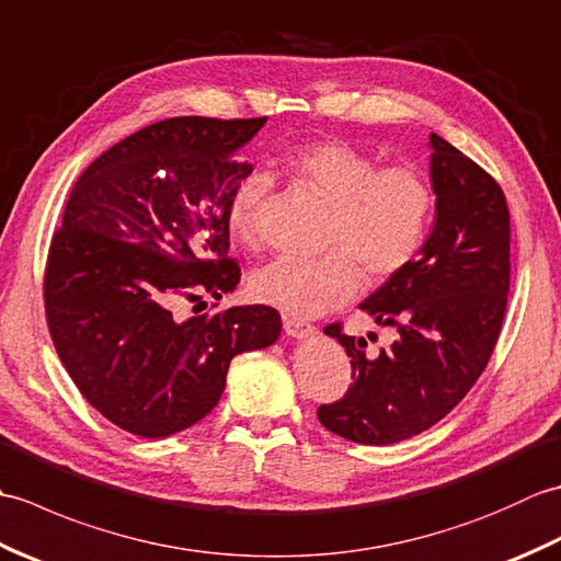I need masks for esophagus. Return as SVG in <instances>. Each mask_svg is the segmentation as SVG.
Masks as SVG:
<instances>
[{"label":"esophagus","mask_w":561,"mask_h":561,"mask_svg":"<svg viewBox=\"0 0 561 561\" xmlns=\"http://www.w3.org/2000/svg\"><path fill=\"white\" fill-rule=\"evenodd\" d=\"M284 330H287V335L291 337H308L313 335L316 328L311 323H306V320L301 318H291V316H284Z\"/></svg>","instance_id":"34e87169"}]
</instances>
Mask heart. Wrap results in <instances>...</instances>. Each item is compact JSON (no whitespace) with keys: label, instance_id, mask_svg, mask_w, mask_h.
I'll return each mask as SVG.
<instances>
[{"label":"heart","instance_id":"1","mask_svg":"<svg viewBox=\"0 0 561 561\" xmlns=\"http://www.w3.org/2000/svg\"><path fill=\"white\" fill-rule=\"evenodd\" d=\"M284 169L296 183L330 202L320 257H277L253 274L255 299L294 316H320L344 306L368 282L392 279L408 270L424 245L436 195L428 178L410 163L378 165L347 139L325 137L294 145ZM270 193L260 171L236 183L226 224L238 241L255 238L257 214Z\"/></svg>","mask_w":561,"mask_h":561}]
</instances>
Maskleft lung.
Here are the masks:
<instances>
[{"label":"left lung","instance_id":"8db88e82","mask_svg":"<svg viewBox=\"0 0 561 561\" xmlns=\"http://www.w3.org/2000/svg\"><path fill=\"white\" fill-rule=\"evenodd\" d=\"M432 145L436 221L408 270L362 304L396 342L378 354L330 323L352 364L342 400L320 404L328 432L388 446L444 420L478 383L502 332L511 279V219L504 190L438 135Z\"/></svg>","mask_w":561,"mask_h":561}]
</instances>
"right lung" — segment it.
<instances>
[{"mask_svg": "<svg viewBox=\"0 0 561 561\" xmlns=\"http://www.w3.org/2000/svg\"><path fill=\"white\" fill-rule=\"evenodd\" d=\"M267 117L183 115L117 141L79 175L45 262V318L67 374L125 432L163 438L219 402L236 354L279 337L270 306L178 320V299L241 282L226 207ZM217 306V304H214Z\"/></svg>", "mask_w": 561, "mask_h": 561, "instance_id": "obj_1", "label": "right lung"}]
</instances>
